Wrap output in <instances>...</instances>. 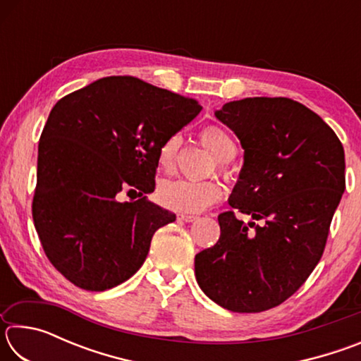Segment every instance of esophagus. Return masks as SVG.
<instances>
[{
	"label": "esophagus",
	"mask_w": 361,
	"mask_h": 361,
	"mask_svg": "<svg viewBox=\"0 0 361 361\" xmlns=\"http://www.w3.org/2000/svg\"><path fill=\"white\" fill-rule=\"evenodd\" d=\"M178 219H180V221H185V223H192V221H195V219H197V216L186 215V213H180Z\"/></svg>",
	"instance_id": "obj_1"
}]
</instances>
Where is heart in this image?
Returning a JSON list of instances; mask_svg holds the SVG:
<instances>
[{
  "instance_id": "heart-1",
  "label": "heart",
  "mask_w": 361,
  "mask_h": 361,
  "mask_svg": "<svg viewBox=\"0 0 361 361\" xmlns=\"http://www.w3.org/2000/svg\"><path fill=\"white\" fill-rule=\"evenodd\" d=\"M200 143L209 149L218 162L226 164L235 157L237 146L228 132L218 126H207L200 130ZM183 137L173 133L161 145L157 152V162L164 172H173L178 162ZM223 195V189L216 181H191L176 180L162 183L157 189V199L166 209L186 213H200L210 205L218 202Z\"/></svg>"
}]
</instances>
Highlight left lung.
I'll use <instances>...</instances> for the list:
<instances>
[{
    "instance_id": "8db88e82",
    "label": "left lung",
    "mask_w": 361,
    "mask_h": 361,
    "mask_svg": "<svg viewBox=\"0 0 361 361\" xmlns=\"http://www.w3.org/2000/svg\"><path fill=\"white\" fill-rule=\"evenodd\" d=\"M216 118L240 140L243 167L218 216L215 245L195 255V279L232 312H262L299 290L325 250L345 189L344 148L312 109L285 97L229 102Z\"/></svg>"
}]
</instances>
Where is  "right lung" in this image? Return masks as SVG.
I'll return each instance as SVG.
<instances>
[{
    "mask_svg": "<svg viewBox=\"0 0 361 361\" xmlns=\"http://www.w3.org/2000/svg\"><path fill=\"white\" fill-rule=\"evenodd\" d=\"M200 109L133 76L102 78L56 103L39 138L32 212L66 280L105 291L142 267L154 232L176 218L146 199L159 148ZM121 192L139 199L122 203Z\"/></svg>",
    "mask_w": 361,
    "mask_h": 361,
    "instance_id": "1",
    "label": "right lung"
}]
</instances>
